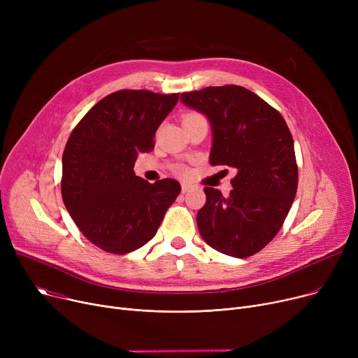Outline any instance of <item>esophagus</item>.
<instances>
[{
  "label": "esophagus",
  "mask_w": 358,
  "mask_h": 358,
  "mask_svg": "<svg viewBox=\"0 0 358 358\" xmlns=\"http://www.w3.org/2000/svg\"><path fill=\"white\" fill-rule=\"evenodd\" d=\"M192 189H193V187H192L190 184H187V182H182V184H181V192H182L184 194L189 193Z\"/></svg>",
  "instance_id": "obj_1"
}]
</instances>
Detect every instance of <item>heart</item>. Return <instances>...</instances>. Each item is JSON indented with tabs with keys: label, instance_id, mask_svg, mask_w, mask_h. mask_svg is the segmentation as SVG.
Masks as SVG:
<instances>
[{
	"label": "heart",
	"instance_id": "b5f03b06",
	"mask_svg": "<svg viewBox=\"0 0 358 358\" xmlns=\"http://www.w3.org/2000/svg\"><path fill=\"white\" fill-rule=\"evenodd\" d=\"M180 171H181V173H185V169H184V168H181V169H180Z\"/></svg>",
	"mask_w": 358,
	"mask_h": 358
}]
</instances>
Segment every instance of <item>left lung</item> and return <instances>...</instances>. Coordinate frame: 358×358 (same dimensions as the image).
I'll use <instances>...</instances> for the list:
<instances>
[{"label": "left lung", "mask_w": 358, "mask_h": 358, "mask_svg": "<svg viewBox=\"0 0 358 358\" xmlns=\"http://www.w3.org/2000/svg\"><path fill=\"white\" fill-rule=\"evenodd\" d=\"M180 100L210 123V164L228 165L236 173L229 196L212 187L204 189L199 232L222 254L251 257L277 235L296 196L290 130L275 108L239 85L182 92Z\"/></svg>", "instance_id": "8db88e82"}]
</instances>
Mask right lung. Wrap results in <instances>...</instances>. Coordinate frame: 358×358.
<instances>
[{
  "label": "right lung",
  "instance_id": "1",
  "mask_svg": "<svg viewBox=\"0 0 358 358\" xmlns=\"http://www.w3.org/2000/svg\"><path fill=\"white\" fill-rule=\"evenodd\" d=\"M178 94L120 90L94 106L72 130L62 155V200L83 235L111 254L143 247L181 192L173 178L154 184L134 171L154 149Z\"/></svg>",
  "mask_w": 358,
  "mask_h": 358
}]
</instances>
